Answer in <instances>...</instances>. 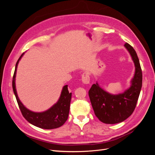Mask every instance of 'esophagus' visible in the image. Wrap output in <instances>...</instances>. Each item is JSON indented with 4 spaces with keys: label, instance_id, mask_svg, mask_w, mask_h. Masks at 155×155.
I'll return each instance as SVG.
<instances>
[{
    "label": "esophagus",
    "instance_id": "1",
    "mask_svg": "<svg viewBox=\"0 0 155 155\" xmlns=\"http://www.w3.org/2000/svg\"><path fill=\"white\" fill-rule=\"evenodd\" d=\"M82 82L85 84H88L90 82V76H89V74L87 72H83L81 77Z\"/></svg>",
    "mask_w": 155,
    "mask_h": 155
}]
</instances>
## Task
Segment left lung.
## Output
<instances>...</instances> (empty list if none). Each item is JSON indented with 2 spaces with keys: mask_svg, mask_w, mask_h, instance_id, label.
<instances>
[{
  "mask_svg": "<svg viewBox=\"0 0 155 155\" xmlns=\"http://www.w3.org/2000/svg\"><path fill=\"white\" fill-rule=\"evenodd\" d=\"M124 46L135 66L134 76L129 88L122 94L113 95L105 91L96 83L88 91L95 115L101 122L107 124L121 122L133 114L142 86V72L137 52L129 44L126 43Z\"/></svg>",
  "mask_w": 155,
  "mask_h": 155,
  "instance_id": "obj_1",
  "label": "left lung"
}]
</instances>
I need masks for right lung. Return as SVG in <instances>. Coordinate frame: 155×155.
I'll use <instances>...</instances> for the list:
<instances>
[{"label":"right lung","mask_w":155,"mask_h":155,"mask_svg":"<svg viewBox=\"0 0 155 155\" xmlns=\"http://www.w3.org/2000/svg\"><path fill=\"white\" fill-rule=\"evenodd\" d=\"M24 54L25 53H23L21 55L16 63L12 81L13 92L15 94L17 104L21 113L29 123L36 127H38L39 128L45 129L58 128L59 127L62 126L68 119L72 92H69L68 90V85H64L63 88L58 101L48 110L42 112H34L26 109L21 102L20 100L18 99L15 88V76L17 65L18 61Z\"/></svg>","instance_id":"1"}]
</instances>
